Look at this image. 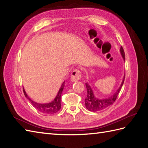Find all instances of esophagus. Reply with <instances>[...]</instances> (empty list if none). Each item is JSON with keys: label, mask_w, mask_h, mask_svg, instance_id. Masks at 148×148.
Returning <instances> with one entry per match:
<instances>
[{"label": "esophagus", "mask_w": 148, "mask_h": 148, "mask_svg": "<svg viewBox=\"0 0 148 148\" xmlns=\"http://www.w3.org/2000/svg\"><path fill=\"white\" fill-rule=\"evenodd\" d=\"M81 77H82V75H81L80 71L78 70H75L72 71L70 79L72 82H75L80 80L81 78Z\"/></svg>", "instance_id": "34e87169"}]
</instances>
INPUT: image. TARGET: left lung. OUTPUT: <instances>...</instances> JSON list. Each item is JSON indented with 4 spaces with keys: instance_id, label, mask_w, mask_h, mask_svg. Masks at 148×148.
Masks as SVG:
<instances>
[{
    "instance_id": "obj_1",
    "label": "left lung",
    "mask_w": 148,
    "mask_h": 148,
    "mask_svg": "<svg viewBox=\"0 0 148 148\" xmlns=\"http://www.w3.org/2000/svg\"><path fill=\"white\" fill-rule=\"evenodd\" d=\"M120 53L122 59H123L125 62V54L124 49L122 48V46L120 48ZM124 78L125 73L124 75L123 79H122V81L119 87L117 90L115 92V93H113V95H112L106 99H99L98 97H97L95 95L94 92H93V90H92L90 85L88 84V82L85 83L86 90H87V97H86V99L85 100V104L86 109L89 111L91 112H97L104 110L108 107L111 106L112 104H113V103L115 102V100H116L122 86V85L124 84Z\"/></svg>"
}]
</instances>
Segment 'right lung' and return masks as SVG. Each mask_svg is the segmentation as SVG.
Instances as JSON below:
<instances>
[{"mask_svg": "<svg viewBox=\"0 0 148 148\" xmlns=\"http://www.w3.org/2000/svg\"><path fill=\"white\" fill-rule=\"evenodd\" d=\"M64 87V81L63 82L60 88L59 89V91L58 92L56 97L53 101L49 103H38L34 102V100H31L29 97H28L27 94L26 93V91H25L24 88H23V91L25 97H26L27 99H28L32 105L38 111L41 112V113L46 114H53L56 113L57 112H58L61 109V96H62V93L63 92V90Z\"/></svg>", "mask_w": 148, "mask_h": 148, "instance_id": "1", "label": "right lung"}]
</instances>
